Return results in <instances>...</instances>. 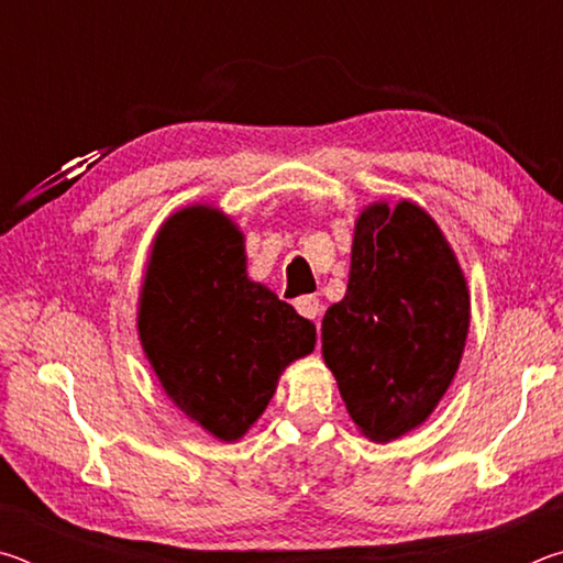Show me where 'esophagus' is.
<instances>
[{"label":"esophagus","instance_id":"34e87169","mask_svg":"<svg viewBox=\"0 0 563 563\" xmlns=\"http://www.w3.org/2000/svg\"><path fill=\"white\" fill-rule=\"evenodd\" d=\"M295 310H298L302 318L318 320V316H320V300L316 298V295H302V298L295 300Z\"/></svg>","mask_w":563,"mask_h":563}]
</instances>
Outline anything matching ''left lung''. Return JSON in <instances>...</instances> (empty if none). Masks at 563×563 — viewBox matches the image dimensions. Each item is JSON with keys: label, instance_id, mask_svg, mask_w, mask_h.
<instances>
[{"label": "left lung", "instance_id": "1", "mask_svg": "<svg viewBox=\"0 0 563 563\" xmlns=\"http://www.w3.org/2000/svg\"><path fill=\"white\" fill-rule=\"evenodd\" d=\"M470 312L462 265L422 206L362 208L347 292L322 318V357L367 440L393 442L434 412L460 369Z\"/></svg>", "mask_w": 563, "mask_h": 563}]
</instances>
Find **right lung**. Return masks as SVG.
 <instances>
[{"label": "right lung", "mask_w": 563, "mask_h": 563, "mask_svg": "<svg viewBox=\"0 0 563 563\" xmlns=\"http://www.w3.org/2000/svg\"><path fill=\"white\" fill-rule=\"evenodd\" d=\"M136 328L166 397L221 442L241 440L285 367L316 350V325L247 278L243 231L208 203L158 228Z\"/></svg>", "instance_id": "1"}]
</instances>
